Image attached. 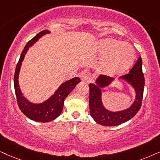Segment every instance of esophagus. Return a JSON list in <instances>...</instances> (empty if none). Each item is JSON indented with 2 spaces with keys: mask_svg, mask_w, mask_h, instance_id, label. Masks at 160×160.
Segmentation results:
<instances>
[{
  "mask_svg": "<svg viewBox=\"0 0 160 160\" xmlns=\"http://www.w3.org/2000/svg\"><path fill=\"white\" fill-rule=\"evenodd\" d=\"M80 78H81L82 80H88L91 78V74L87 71H83L80 74Z\"/></svg>",
  "mask_w": 160,
  "mask_h": 160,
  "instance_id": "34e87169",
  "label": "esophagus"
}]
</instances>
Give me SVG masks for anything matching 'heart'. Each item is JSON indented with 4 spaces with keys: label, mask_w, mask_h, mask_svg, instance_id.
<instances>
[{
    "label": "heart",
    "mask_w": 160,
    "mask_h": 160,
    "mask_svg": "<svg viewBox=\"0 0 160 160\" xmlns=\"http://www.w3.org/2000/svg\"><path fill=\"white\" fill-rule=\"evenodd\" d=\"M98 53L105 57L103 67L107 74L117 75L127 71L134 63L135 50L130 43L106 38L98 44Z\"/></svg>",
    "instance_id": "1"
}]
</instances>
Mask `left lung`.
<instances>
[{
  "label": "left lung",
  "mask_w": 160,
  "mask_h": 160,
  "mask_svg": "<svg viewBox=\"0 0 160 160\" xmlns=\"http://www.w3.org/2000/svg\"><path fill=\"white\" fill-rule=\"evenodd\" d=\"M120 80L128 82L136 93L135 100L129 108L119 112H111L105 108L102 102V88L112 84L114 79L106 75L97 78L95 83L89 84V108L92 118L98 124L104 126H115L133 118L142 104L145 79L142 73V61L139 57L128 74L121 76Z\"/></svg>",
  "instance_id": "obj_1"
}]
</instances>
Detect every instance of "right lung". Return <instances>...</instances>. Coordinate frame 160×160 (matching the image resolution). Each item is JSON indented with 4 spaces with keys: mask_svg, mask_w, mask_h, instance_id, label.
<instances>
[{
    "mask_svg": "<svg viewBox=\"0 0 160 160\" xmlns=\"http://www.w3.org/2000/svg\"><path fill=\"white\" fill-rule=\"evenodd\" d=\"M49 33L50 31L48 30H43L39 32L38 35H36L35 37H34L26 43L16 66L15 76H14L15 92L18 105L20 109L29 119L40 122H48L54 120L61 114L66 98L73 91L76 85L80 82V79L77 77V78H74L62 82L54 93V94L42 103H33L23 96L19 86L18 77H19V72L24 57L29 47L34 45V43H35L42 36Z\"/></svg>",
    "mask_w": 160,
    "mask_h": 160,
    "instance_id": "right-lung-1",
    "label": "right lung"
}]
</instances>
